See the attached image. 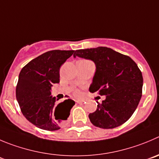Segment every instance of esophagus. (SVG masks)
Wrapping results in <instances>:
<instances>
[{
	"mask_svg": "<svg viewBox=\"0 0 159 159\" xmlns=\"http://www.w3.org/2000/svg\"><path fill=\"white\" fill-rule=\"evenodd\" d=\"M75 102H76L77 104H82L84 103V101H76Z\"/></svg>",
	"mask_w": 159,
	"mask_h": 159,
	"instance_id": "34e87169",
	"label": "esophagus"
}]
</instances>
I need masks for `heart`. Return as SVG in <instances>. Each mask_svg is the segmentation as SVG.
Wrapping results in <instances>:
<instances>
[{"mask_svg": "<svg viewBox=\"0 0 159 159\" xmlns=\"http://www.w3.org/2000/svg\"><path fill=\"white\" fill-rule=\"evenodd\" d=\"M75 94H76L77 96H79V95H80V93H79L78 91H76V92H75Z\"/></svg>", "mask_w": 159, "mask_h": 159, "instance_id": "obj_1", "label": "heart"}]
</instances>
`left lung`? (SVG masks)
Here are the masks:
<instances>
[{
	"mask_svg": "<svg viewBox=\"0 0 159 159\" xmlns=\"http://www.w3.org/2000/svg\"><path fill=\"white\" fill-rule=\"evenodd\" d=\"M91 60L96 66L89 90L99 92L106 98L89 114L93 126L113 129L132 116L142 96L143 76L129 56L106 47L76 50L73 57Z\"/></svg>",
	"mask_w": 159,
	"mask_h": 159,
	"instance_id": "obj_1",
	"label": "left lung"
}]
</instances>
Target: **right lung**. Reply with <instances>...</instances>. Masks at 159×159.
<instances>
[{
    "label": "right lung",
    "instance_id": "right-lung-1",
    "mask_svg": "<svg viewBox=\"0 0 159 159\" xmlns=\"http://www.w3.org/2000/svg\"><path fill=\"white\" fill-rule=\"evenodd\" d=\"M74 51L54 50L43 53L24 66L19 75L16 99L25 119L44 130L59 129L70 115L75 101L71 99L55 105L51 87L60 81L61 65Z\"/></svg>",
    "mask_w": 159,
    "mask_h": 159
}]
</instances>
